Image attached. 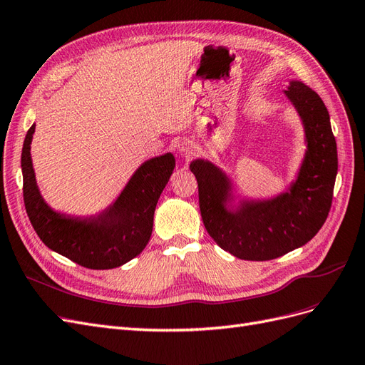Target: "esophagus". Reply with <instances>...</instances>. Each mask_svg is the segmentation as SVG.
<instances>
[{
	"instance_id": "esophagus-1",
	"label": "esophagus",
	"mask_w": 365,
	"mask_h": 365,
	"mask_svg": "<svg viewBox=\"0 0 365 365\" xmlns=\"http://www.w3.org/2000/svg\"><path fill=\"white\" fill-rule=\"evenodd\" d=\"M178 151H179V155H180V156L191 158V156H192V153H194V148H192V145H190V144L182 143V144L179 145Z\"/></svg>"
}]
</instances>
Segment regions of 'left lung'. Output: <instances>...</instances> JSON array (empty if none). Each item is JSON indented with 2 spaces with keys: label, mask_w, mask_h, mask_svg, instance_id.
<instances>
[{
  "label": "left lung",
  "mask_w": 365,
  "mask_h": 365,
  "mask_svg": "<svg viewBox=\"0 0 365 365\" xmlns=\"http://www.w3.org/2000/svg\"><path fill=\"white\" fill-rule=\"evenodd\" d=\"M285 96L302 120L307 151L284 192L232 205L233 183L225 171L206 159L190 165L207 233L244 261L276 259L304 245L322 229L332 205L338 156L329 112L319 93L299 80L289 81Z\"/></svg>",
  "instance_id": "8db88e82"
}]
</instances>
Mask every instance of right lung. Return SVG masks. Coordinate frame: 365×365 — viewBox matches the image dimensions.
Listing matches in <instances>:
<instances>
[{"label":"right lung","instance_id":"1","mask_svg":"<svg viewBox=\"0 0 365 365\" xmlns=\"http://www.w3.org/2000/svg\"><path fill=\"white\" fill-rule=\"evenodd\" d=\"M33 133L34 124L24 139L21 168L27 215L42 242L91 269L116 268L132 261L150 241L158 200L175 167L174 156L165 153L145 160L100 214L71 217L57 212L41 195L30 155Z\"/></svg>","mask_w":365,"mask_h":365}]
</instances>
